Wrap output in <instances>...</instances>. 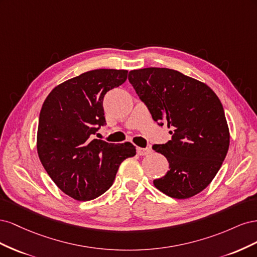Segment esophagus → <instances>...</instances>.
Masks as SVG:
<instances>
[{
    "label": "esophagus",
    "instance_id": "1",
    "mask_svg": "<svg viewBox=\"0 0 257 257\" xmlns=\"http://www.w3.org/2000/svg\"><path fill=\"white\" fill-rule=\"evenodd\" d=\"M137 152L139 155H147V154H150L152 152V150L150 148H138Z\"/></svg>",
    "mask_w": 257,
    "mask_h": 257
}]
</instances>
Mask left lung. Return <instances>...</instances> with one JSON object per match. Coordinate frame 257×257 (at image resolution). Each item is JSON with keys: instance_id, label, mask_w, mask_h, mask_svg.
<instances>
[{"instance_id": "8db88e82", "label": "left lung", "mask_w": 257, "mask_h": 257, "mask_svg": "<svg viewBox=\"0 0 257 257\" xmlns=\"http://www.w3.org/2000/svg\"><path fill=\"white\" fill-rule=\"evenodd\" d=\"M128 81L153 120L172 128V139L153 145L169 170L153 181L166 195L185 199L206 189L219 172L229 147V132L219 97L207 84L169 68L128 73Z\"/></svg>"}]
</instances>
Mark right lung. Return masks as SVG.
Returning <instances> with one entry per match:
<instances>
[{
  "instance_id": "1",
  "label": "right lung",
  "mask_w": 257,
  "mask_h": 257,
  "mask_svg": "<svg viewBox=\"0 0 257 257\" xmlns=\"http://www.w3.org/2000/svg\"><path fill=\"white\" fill-rule=\"evenodd\" d=\"M124 69H94L54 88L45 99L37 153L46 172L68 196L87 201L112 185L121 163L136 154L131 143L91 139L106 125L103 99L126 80Z\"/></svg>"
}]
</instances>
